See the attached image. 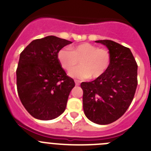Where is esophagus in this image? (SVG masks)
Wrapping results in <instances>:
<instances>
[{"mask_svg": "<svg viewBox=\"0 0 151 151\" xmlns=\"http://www.w3.org/2000/svg\"><path fill=\"white\" fill-rule=\"evenodd\" d=\"M74 81H75V83H76V85H80V82L78 81V80L75 79Z\"/></svg>", "mask_w": 151, "mask_h": 151, "instance_id": "34e87169", "label": "esophagus"}]
</instances>
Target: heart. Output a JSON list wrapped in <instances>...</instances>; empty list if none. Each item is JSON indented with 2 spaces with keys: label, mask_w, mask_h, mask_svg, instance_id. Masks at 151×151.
<instances>
[{
  "label": "heart",
  "mask_w": 151,
  "mask_h": 151,
  "mask_svg": "<svg viewBox=\"0 0 151 151\" xmlns=\"http://www.w3.org/2000/svg\"><path fill=\"white\" fill-rule=\"evenodd\" d=\"M57 58L64 69L71 70L80 60L81 66L69 72L74 78L96 79L106 73L110 66L112 57L109 50L88 42L73 46L70 50L62 48L57 54Z\"/></svg>",
  "instance_id": "b5f03b06"
}]
</instances>
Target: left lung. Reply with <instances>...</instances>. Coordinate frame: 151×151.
<instances>
[{
    "instance_id": "left-lung-1",
    "label": "left lung",
    "mask_w": 151,
    "mask_h": 151,
    "mask_svg": "<svg viewBox=\"0 0 151 151\" xmlns=\"http://www.w3.org/2000/svg\"><path fill=\"white\" fill-rule=\"evenodd\" d=\"M112 57L110 66L104 76L82 82L83 110L94 123L107 125L120 118L134 98L138 85V65L129 47L110 40H99Z\"/></svg>"
}]
</instances>
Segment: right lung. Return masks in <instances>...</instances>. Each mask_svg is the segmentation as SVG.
<instances>
[{"instance_id": "obj_1", "label": "right lung", "mask_w": 151, "mask_h": 151, "mask_svg": "<svg viewBox=\"0 0 151 151\" xmlns=\"http://www.w3.org/2000/svg\"><path fill=\"white\" fill-rule=\"evenodd\" d=\"M72 41L47 36L32 41L21 52L17 86L24 107L34 118L50 120L64 112L74 80L61 66L57 54Z\"/></svg>"}]
</instances>
